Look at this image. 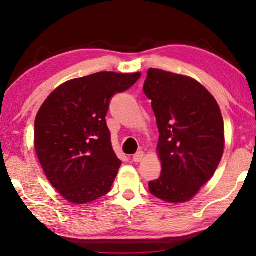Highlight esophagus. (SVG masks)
<instances>
[{
	"label": "esophagus",
	"mask_w": 256,
	"mask_h": 256,
	"mask_svg": "<svg viewBox=\"0 0 256 256\" xmlns=\"http://www.w3.org/2000/svg\"><path fill=\"white\" fill-rule=\"evenodd\" d=\"M143 157H144V154H143V152H136L134 156H132V162L135 163H140L141 160H143Z\"/></svg>",
	"instance_id": "34e87169"
}]
</instances>
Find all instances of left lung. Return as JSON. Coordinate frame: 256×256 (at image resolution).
I'll return each instance as SVG.
<instances>
[{
    "label": "left lung",
    "instance_id": "1",
    "mask_svg": "<svg viewBox=\"0 0 256 256\" xmlns=\"http://www.w3.org/2000/svg\"><path fill=\"white\" fill-rule=\"evenodd\" d=\"M152 100L162 164L149 191L169 204H183L198 194L214 174L224 149L225 129L214 96L197 80L149 68L144 87Z\"/></svg>",
    "mask_w": 256,
    "mask_h": 256
}]
</instances>
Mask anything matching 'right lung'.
<instances>
[{"instance_id":"1","label":"right lung","mask_w":256,"mask_h":256,"mask_svg":"<svg viewBox=\"0 0 256 256\" xmlns=\"http://www.w3.org/2000/svg\"><path fill=\"white\" fill-rule=\"evenodd\" d=\"M140 72H98L71 79L46 98L36 115L34 144L45 176L72 204H88L110 192L121 160L110 141V99Z\"/></svg>"}]
</instances>
